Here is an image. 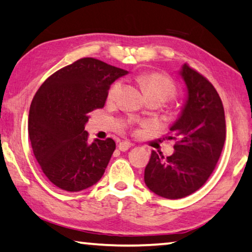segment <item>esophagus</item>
<instances>
[{"instance_id": "34e87169", "label": "esophagus", "mask_w": 252, "mask_h": 252, "mask_svg": "<svg viewBox=\"0 0 252 252\" xmlns=\"http://www.w3.org/2000/svg\"><path fill=\"white\" fill-rule=\"evenodd\" d=\"M132 146L131 145V143L129 142V141H122V142H120L119 143V150H121V151H126L127 149H129V148Z\"/></svg>"}]
</instances>
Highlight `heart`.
Listing matches in <instances>:
<instances>
[{
	"mask_svg": "<svg viewBox=\"0 0 252 252\" xmlns=\"http://www.w3.org/2000/svg\"><path fill=\"white\" fill-rule=\"evenodd\" d=\"M138 83L148 98L158 97L162 102H166L168 99L174 98L177 94V89L174 82L162 74L143 73L138 76ZM120 90H121V83L115 82L109 90L107 99L114 101Z\"/></svg>",
	"mask_w": 252,
	"mask_h": 252,
	"instance_id": "obj_1",
	"label": "heart"
}]
</instances>
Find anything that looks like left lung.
Masks as SVG:
<instances>
[{"label": "left lung", "mask_w": 252, "mask_h": 252, "mask_svg": "<svg viewBox=\"0 0 252 252\" xmlns=\"http://www.w3.org/2000/svg\"><path fill=\"white\" fill-rule=\"evenodd\" d=\"M181 75L187 101L170 127L174 154L165 158L151 153L145 183L159 196L177 199L201 189L212 175L225 141L224 109L217 90L197 70L185 63Z\"/></svg>", "instance_id": "1"}]
</instances>
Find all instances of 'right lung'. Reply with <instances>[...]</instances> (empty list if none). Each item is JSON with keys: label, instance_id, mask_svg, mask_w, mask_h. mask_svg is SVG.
<instances>
[{"label": "right lung", "instance_id": "obj_1", "mask_svg": "<svg viewBox=\"0 0 252 252\" xmlns=\"http://www.w3.org/2000/svg\"><path fill=\"white\" fill-rule=\"evenodd\" d=\"M126 74L86 57L49 76L35 93L28 131L34 157L55 186L79 191L103 176L115 142L95 139L90 145L85 125L92 111L104 106L111 84Z\"/></svg>", "mask_w": 252, "mask_h": 252}]
</instances>
